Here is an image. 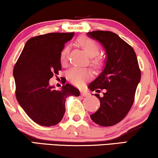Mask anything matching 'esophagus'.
<instances>
[{
  "label": "esophagus",
  "instance_id": "obj_1",
  "mask_svg": "<svg viewBox=\"0 0 158 158\" xmlns=\"http://www.w3.org/2000/svg\"><path fill=\"white\" fill-rule=\"evenodd\" d=\"M90 94H89V92L86 91H84V90H82L81 91V95H82L83 97H86V96H89V95Z\"/></svg>",
  "mask_w": 158,
  "mask_h": 158
}]
</instances>
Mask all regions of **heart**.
<instances>
[{"instance_id": "heart-1", "label": "heart", "mask_w": 158, "mask_h": 158, "mask_svg": "<svg viewBox=\"0 0 158 158\" xmlns=\"http://www.w3.org/2000/svg\"><path fill=\"white\" fill-rule=\"evenodd\" d=\"M77 43L89 57L92 58L91 60V64L93 67L96 69H100L102 67L104 61L100 56H97L100 52V46L94 40L86 36H81L77 40ZM69 52V46H65L61 50L60 54V61L62 66H66L67 64ZM91 76L92 74L90 70L75 67L73 68L68 73L67 78L76 86L82 87L85 84V81L90 79Z\"/></svg>"}]
</instances>
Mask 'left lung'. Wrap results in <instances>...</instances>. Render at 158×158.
<instances>
[{
  "mask_svg": "<svg viewBox=\"0 0 158 158\" xmlns=\"http://www.w3.org/2000/svg\"><path fill=\"white\" fill-rule=\"evenodd\" d=\"M89 37L100 42L107 54L106 65L89 85L92 91L106 89L100 100V108L91 115L93 122L110 127L121 122L133 106L135 91L141 80V70L133 48L117 34L108 31L88 32Z\"/></svg>",
  "mask_w": 158,
  "mask_h": 158,
  "instance_id": "1",
  "label": "left lung"
}]
</instances>
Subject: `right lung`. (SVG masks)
<instances>
[{
    "label": "right lung",
    "mask_w": 158,
    "mask_h": 158,
    "mask_svg": "<svg viewBox=\"0 0 158 158\" xmlns=\"http://www.w3.org/2000/svg\"><path fill=\"white\" fill-rule=\"evenodd\" d=\"M75 33H50L29 39L13 70L16 98L24 111L40 125L50 127L61 122L66 98L80 91L69 83L61 90L50 86L49 80L61 69L60 54Z\"/></svg>",
    "instance_id": "add662e5"
}]
</instances>
